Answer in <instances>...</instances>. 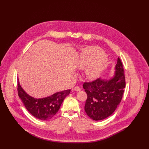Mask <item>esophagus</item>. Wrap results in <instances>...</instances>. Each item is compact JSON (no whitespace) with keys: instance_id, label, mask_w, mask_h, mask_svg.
Returning a JSON list of instances; mask_svg holds the SVG:
<instances>
[{"instance_id":"34e87169","label":"esophagus","mask_w":149,"mask_h":149,"mask_svg":"<svg viewBox=\"0 0 149 149\" xmlns=\"http://www.w3.org/2000/svg\"><path fill=\"white\" fill-rule=\"evenodd\" d=\"M74 90L75 91H79L81 90V88L79 87H78V86H76V87H75L74 88Z\"/></svg>"}]
</instances>
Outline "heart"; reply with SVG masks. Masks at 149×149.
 Here are the masks:
<instances>
[{
  "label": "heart",
  "instance_id": "obj_1",
  "mask_svg": "<svg viewBox=\"0 0 149 149\" xmlns=\"http://www.w3.org/2000/svg\"><path fill=\"white\" fill-rule=\"evenodd\" d=\"M107 62V56L101 48L92 46L84 50L78 59L77 67L80 70H86L87 78L93 79L101 74Z\"/></svg>",
  "mask_w": 149,
  "mask_h": 149
}]
</instances>
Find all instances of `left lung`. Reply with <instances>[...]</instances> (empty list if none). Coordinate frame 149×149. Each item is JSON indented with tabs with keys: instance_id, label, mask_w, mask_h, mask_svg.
<instances>
[{
	"instance_id": "left-lung-1",
	"label": "left lung",
	"mask_w": 149,
	"mask_h": 149,
	"mask_svg": "<svg viewBox=\"0 0 149 149\" xmlns=\"http://www.w3.org/2000/svg\"><path fill=\"white\" fill-rule=\"evenodd\" d=\"M115 69L114 76L110 80L98 78L83 84L87 94L84 110L93 120H104L111 116L121 101L125 79L123 65L119 57Z\"/></svg>"
}]
</instances>
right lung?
I'll use <instances>...</instances> for the list:
<instances>
[{
  "instance_id": "right-lung-1",
  "label": "right lung",
  "mask_w": 149,
  "mask_h": 149,
  "mask_svg": "<svg viewBox=\"0 0 149 149\" xmlns=\"http://www.w3.org/2000/svg\"><path fill=\"white\" fill-rule=\"evenodd\" d=\"M71 90L58 92L43 98H35L27 94L21 87L17 79V93L27 110L38 119L47 121L52 118L58 111L64 98Z\"/></svg>"
}]
</instances>
